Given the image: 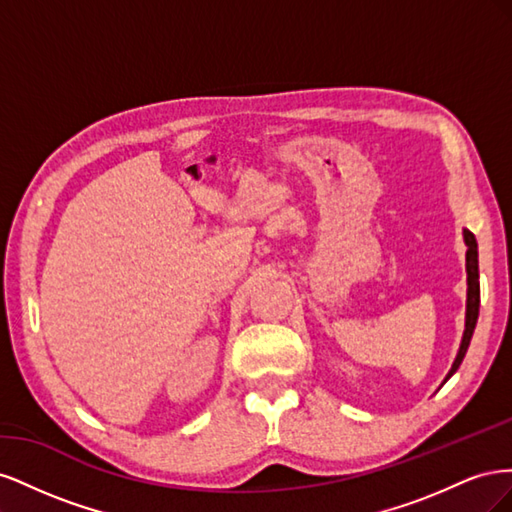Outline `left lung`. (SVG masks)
<instances>
[{"mask_svg": "<svg viewBox=\"0 0 512 512\" xmlns=\"http://www.w3.org/2000/svg\"><path fill=\"white\" fill-rule=\"evenodd\" d=\"M463 241L468 245V252H466V271H468V303H466V331H463V339H461V346L457 352V359L448 371L446 380L451 378L455 371L459 369L463 356L468 352L470 346V339L472 333L476 329V320H478V307H480V284H478V245H476V237L472 235L470 230H463ZM444 380V382H446Z\"/></svg>", "mask_w": 512, "mask_h": 512, "instance_id": "8db88e82", "label": "left lung"}]
</instances>
